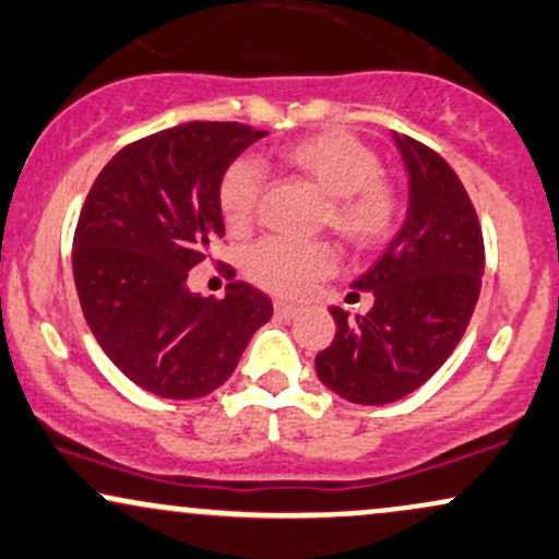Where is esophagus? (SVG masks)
Instances as JSON below:
<instances>
[{
  "label": "esophagus",
  "instance_id": "obj_1",
  "mask_svg": "<svg viewBox=\"0 0 559 559\" xmlns=\"http://www.w3.org/2000/svg\"><path fill=\"white\" fill-rule=\"evenodd\" d=\"M273 312H275V318H281V320H294L301 312V307L292 305V301L275 299L273 301Z\"/></svg>",
  "mask_w": 559,
  "mask_h": 559
}]
</instances>
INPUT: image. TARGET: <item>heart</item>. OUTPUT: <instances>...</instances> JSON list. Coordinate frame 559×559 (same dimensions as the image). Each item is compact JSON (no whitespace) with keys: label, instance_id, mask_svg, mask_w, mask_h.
Instances as JSON below:
<instances>
[{"label":"heart","instance_id":"obj_1","mask_svg":"<svg viewBox=\"0 0 559 559\" xmlns=\"http://www.w3.org/2000/svg\"><path fill=\"white\" fill-rule=\"evenodd\" d=\"M278 164L328 198L322 224L354 250H372L393 234L399 192L380 177V156L365 140L328 130L281 147ZM262 174L252 160H237L218 185V207L231 231H247L258 213ZM335 252L325 241L262 239L245 254V273L267 292L299 297L312 281L333 271Z\"/></svg>","mask_w":559,"mask_h":559}]
</instances>
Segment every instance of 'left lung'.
Wrapping results in <instances>:
<instances>
[{"label": "left lung", "mask_w": 559, "mask_h": 559, "mask_svg": "<svg viewBox=\"0 0 559 559\" xmlns=\"http://www.w3.org/2000/svg\"><path fill=\"white\" fill-rule=\"evenodd\" d=\"M408 171V213L354 288L367 314L331 307L333 344L314 356L318 378L341 399L382 406L425 385L459 346L479 299L484 239L472 198L448 160L408 134H393Z\"/></svg>", "instance_id": "left-lung-1"}]
</instances>
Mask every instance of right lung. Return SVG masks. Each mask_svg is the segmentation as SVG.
<instances>
[{
  "instance_id": "add662e5",
  "label": "right lung",
  "mask_w": 559,
  "mask_h": 559,
  "mask_svg": "<svg viewBox=\"0 0 559 559\" xmlns=\"http://www.w3.org/2000/svg\"><path fill=\"white\" fill-rule=\"evenodd\" d=\"M265 134L239 122L147 134L122 147L87 192L72 241L80 307L106 356L147 393H213L271 320V299L250 284L234 281L224 299L187 288L224 237L221 177Z\"/></svg>"
}]
</instances>
